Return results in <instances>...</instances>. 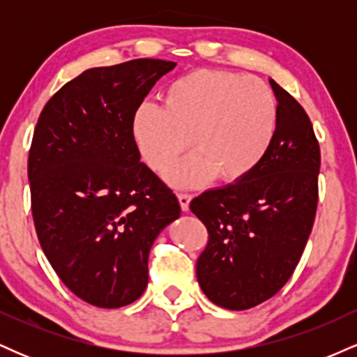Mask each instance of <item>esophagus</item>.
<instances>
[{
    "instance_id": "34e87169",
    "label": "esophagus",
    "mask_w": 357,
    "mask_h": 357,
    "mask_svg": "<svg viewBox=\"0 0 357 357\" xmlns=\"http://www.w3.org/2000/svg\"><path fill=\"white\" fill-rule=\"evenodd\" d=\"M191 198H192V196L188 195V192H178V199H179V204H181V210L183 211L190 210Z\"/></svg>"
}]
</instances>
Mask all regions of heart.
<instances>
[{
	"label": "heart",
	"instance_id": "obj_1",
	"mask_svg": "<svg viewBox=\"0 0 357 357\" xmlns=\"http://www.w3.org/2000/svg\"><path fill=\"white\" fill-rule=\"evenodd\" d=\"M162 107L141 104L130 134L154 173L166 174L191 142L196 153L167 176L174 186L245 181L265 161L278 129V102L264 80L199 68L161 93Z\"/></svg>",
	"mask_w": 357,
	"mask_h": 357
}]
</instances>
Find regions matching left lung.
Returning <instances> with one entry per match:
<instances>
[{
    "label": "left lung",
    "instance_id": "obj_1",
    "mask_svg": "<svg viewBox=\"0 0 357 357\" xmlns=\"http://www.w3.org/2000/svg\"><path fill=\"white\" fill-rule=\"evenodd\" d=\"M278 129L265 161L245 181L204 191L190 203L208 230L198 284L230 310L268 301L296 270L319 202L321 149L312 122L275 80Z\"/></svg>",
    "mask_w": 357,
    "mask_h": 357
}]
</instances>
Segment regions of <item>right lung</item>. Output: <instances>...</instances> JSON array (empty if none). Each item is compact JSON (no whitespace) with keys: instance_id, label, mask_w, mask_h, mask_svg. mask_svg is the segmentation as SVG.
<instances>
[{"instance_id":"right-lung-1","label":"right lung","mask_w":357,"mask_h":357,"mask_svg":"<svg viewBox=\"0 0 357 357\" xmlns=\"http://www.w3.org/2000/svg\"><path fill=\"white\" fill-rule=\"evenodd\" d=\"M174 61L89 68L45 104L28 154L38 241L60 280L90 305L117 309L144 292L159 231L178 198L141 162L130 119Z\"/></svg>"}]
</instances>
